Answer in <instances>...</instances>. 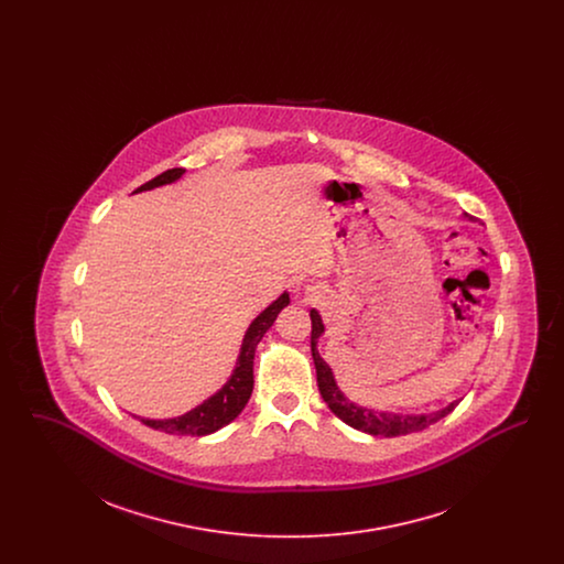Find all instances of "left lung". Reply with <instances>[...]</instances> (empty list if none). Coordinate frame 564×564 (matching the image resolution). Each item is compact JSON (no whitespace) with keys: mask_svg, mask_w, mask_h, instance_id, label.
<instances>
[{"mask_svg":"<svg viewBox=\"0 0 564 564\" xmlns=\"http://www.w3.org/2000/svg\"><path fill=\"white\" fill-rule=\"evenodd\" d=\"M463 217L471 219L467 214H463ZM311 323H313L311 350H313V361H315V370H317V384H319L323 402L327 403V408L352 430L364 431L368 435L398 437V435H405V433L427 430L430 425L437 423L440 419H444L446 414H451L455 410L458 400L448 403L442 410H433L427 414H400V412L375 410L370 405L352 402L350 398L345 395V391L338 387L332 368L325 364L322 352L317 349V343H319V338L325 332V325H323L322 315H319L317 308H311Z\"/></svg>","mask_w":564,"mask_h":564,"instance_id":"obj_1","label":"left lung"}]
</instances>
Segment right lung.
Returning <instances> with one entry per match:
<instances>
[{"label": "right lung", "instance_id": "add662e5", "mask_svg": "<svg viewBox=\"0 0 564 564\" xmlns=\"http://www.w3.org/2000/svg\"><path fill=\"white\" fill-rule=\"evenodd\" d=\"M184 173H186V169H169L159 177H154L152 182L134 189V194L175 184ZM288 304H290V294L283 292L253 322L249 323V327L242 336L241 350H239L237 364L232 368V375L205 402L198 403L186 414L173 416V419H145V416H134L133 414L134 419L141 421L145 427L171 433V435H209V433L226 427L228 423H232L241 414L242 408L247 405L251 398V391H253L256 347L260 345L264 334L272 327L276 315Z\"/></svg>", "mask_w": 564, "mask_h": 564}]
</instances>
